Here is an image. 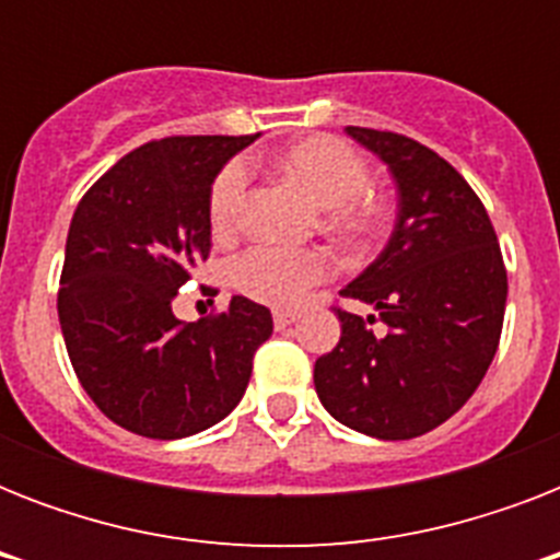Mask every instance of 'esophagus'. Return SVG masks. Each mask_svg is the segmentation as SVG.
Masks as SVG:
<instances>
[{"label": "esophagus", "mask_w": 560, "mask_h": 560, "mask_svg": "<svg viewBox=\"0 0 560 560\" xmlns=\"http://www.w3.org/2000/svg\"><path fill=\"white\" fill-rule=\"evenodd\" d=\"M296 319H299L296 311H272V323H276V328H279V331L290 328V325L296 323Z\"/></svg>", "instance_id": "1"}]
</instances>
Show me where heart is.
<instances>
[{
	"label": "heart",
	"mask_w": 560,
	"mask_h": 560,
	"mask_svg": "<svg viewBox=\"0 0 560 560\" xmlns=\"http://www.w3.org/2000/svg\"><path fill=\"white\" fill-rule=\"evenodd\" d=\"M276 168L314 202L323 223L346 237L366 235L377 220V202L369 197V165L354 148L334 136H307L276 156ZM244 162H229L209 194V214L218 232H229L244 202ZM331 258L323 249L253 246L232 264L237 293L272 307L299 305L314 284L328 279Z\"/></svg>",
	"instance_id": "obj_1"
}]
</instances>
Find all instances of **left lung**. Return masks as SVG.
<instances>
[{
  "instance_id": "1",
  "label": "left lung",
  "mask_w": 560,
  "mask_h": 560,
  "mask_svg": "<svg viewBox=\"0 0 560 560\" xmlns=\"http://www.w3.org/2000/svg\"><path fill=\"white\" fill-rule=\"evenodd\" d=\"M389 168L398 218L389 244L340 290L386 328L337 307V349L314 366L316 395L340 424L383 442L444 424L477 392L500 346L503 255L486 206L451 162L400 133L346 127Z\"/></svg>"
}]
</instances>
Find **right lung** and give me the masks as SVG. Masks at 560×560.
Instances as JSON below:
<instances>
[{"instance_id": "obj_1", "label": "right lung", "mask_w": 560, "mask_h": 560, "mask_svg": "<svg viewBox=\"0 0 560 560\" xmlns=\"http://www.w3.org/2000/svg\"><path fill=\"white\" fill-rule=\"evenodd\" d=\"M255 136H171L136 148L83 194L66 237L57 316L95 407L136 435L186 439L244 398L272 316L232 296L179 323L171 302L209 258V194Z\"/></svg>"}]
</instances>
